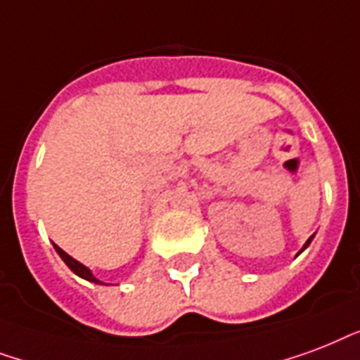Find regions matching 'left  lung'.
I'll return each instance as SVG.
<instances>
[{
    "label": "left lung",
    "mask_w": 360,
    "mask_h": 360,
    "mask_svg": "<svg viewBox=\"0 0 360 360\" xmlns=\"http://www.w3.org/2000/svg\"><path fill=\"white\" fill-rule=\"evenodd\" d=\"M311 238H314V236H310V238H308V240H306L304 248H308V246H310V242H311ZM304 248H302V250H304ZM302 250H300V252H302ZM300 252H299V253H300Z\"/></svg>",
    "instance_id": "obj_1"
}]
</instances>
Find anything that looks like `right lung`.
Instances as JSON below:
<instances>
[{
    "instance_id": "obj_1",
    "label": "right lung",
    "mask_w": 360,
    "mask_h": 360,
    "mask_svg": "<svg viewBox=\"0 0 360 360\" xmlns=\"http://www.w3.org/2000/svg\"><path fill=\"white\" fill-rule=\"evenodd\" d=\"M54 248H56V252H58V255H60V257L63 259V263H65L67 266H69V269L73 270L75 274L80 276V278H84V280H88V281H94V283H103V281H99L96 278V276L91 274V270L88 269V266H84V264H82V263H79L77 259H73V257H71V255H69V253L63 252V250H61L60 246H56V244H54Z\"/></svg>"
}]
</instances>
